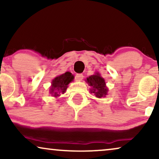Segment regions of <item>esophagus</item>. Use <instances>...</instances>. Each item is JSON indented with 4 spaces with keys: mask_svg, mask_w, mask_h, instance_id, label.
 I'll use <instances>...</instances> for the list:
<instances>
[{
    "mask_svg": "<svg viewBox=\"0 0 159 159\" xmlns=\"http://www.w3.org/2000/svg\"><path fill=\"white\" fill-rule=\"evenodd\" d=\"M83 75H82V74H77V75H76L75 77V79L76 80H77V81H81L83 79Z\"/></svg>",
    "mask_w": 159,
    "mask_h": 159,
    "instance_id": "34e87169",
    "label": "esophagus"
}]
</instances>
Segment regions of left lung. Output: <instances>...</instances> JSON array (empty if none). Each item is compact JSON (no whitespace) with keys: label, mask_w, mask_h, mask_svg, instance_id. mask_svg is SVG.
I'll return each mask as SVG.
<instances>
[{"label":"left lung","mask_w":159,"mask_h":159,"mask_svg":"<svg viewBox=\"0 0 159 159\" xmlns=\"http://www.w3.org/2000/svg\"><path fill=\"white\" fill-rule=\"evenodd\" d=\"M87 82L91 87L90 93H94L95 97L101 98L107 95L108 89L106 85L105 80L101 77L98 72L87 78Z\"/></svg>","instance_id":"8db88e82"}]
</instances>
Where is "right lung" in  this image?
I'll use <instances>...</instances> for the list:
<instances>
[{
	"label": "right lung",
	"instance_id": "add662e5",
	"mask_svg": "<svg viewBox=\"0 0 159 159\" xmlns=\"http://www.w3.org/2000/svg\"><path fill=\"white\" fill-rule=\"evenodd\" d=\"M73 80L74 76L69 71L57 76L52 80L51 87L50 88V93L53 97H58L61 94H64L68 88V84Z\"/></svg>",
	"mask_w": 159,
	"mask_h": 159
}]
</instances>
